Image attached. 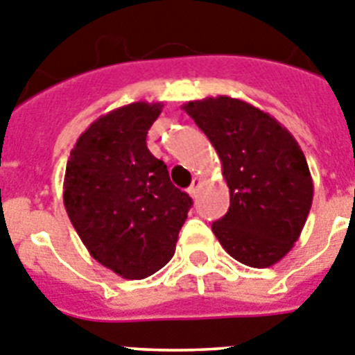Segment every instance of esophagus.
Instances as JSON below:
<instances>
[{
	"instance_id": "1",
	"label": "esophagus",
	"mask_w": 355,
	"mask_h": 355,
	"mask_svg": "<svg viewBox=\"0 0 355 355\" xmlns=\"http://www.w3.org/2000/svg\"><path fill=\"white\" fill-rule=\"evenodd\" d=\"M199 187H200V180L199 178H193L192 187L188 188V193H190L192 197H197V193H199Z\"/></svg>"
}]
</instances>
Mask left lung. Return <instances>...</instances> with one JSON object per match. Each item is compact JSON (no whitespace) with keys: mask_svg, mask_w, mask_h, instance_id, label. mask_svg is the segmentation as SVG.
<instances>
[{"mask_svg":"<svg viewBox=\"0 0 355 355\" xmlns=\"http://www.w3.org/2000/svg\"><path fill=\"white\" fill-rule=\"evenodd\" d=\"M222 162L229 209L211 229L229 256L252 268L275 265L302 233L313 178L293 135L272 115L234 97L183 105Z\"/></svg>","mask_w":355,"mask_h":355,"instance_id":"8db88e82","label":"left lung"}]
</instances>
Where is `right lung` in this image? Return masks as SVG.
Segmentation results:
<instances>
[{"instance_id":"1","label":"right lung","mask_w":355,"mask_h":355,"mask_svg":"<svg viewBox=\"0 0 355 355\" xmlns=\"http://www.w3.org/2000/svg\"><path fill=\"white\" fill-rule=\"evenodd\" d=\"M163 103H131L94 121L76 140L64 205L96 261L124 279H146L174 256L192 199L147 149Z\"/></svg>"}]
</instances>
